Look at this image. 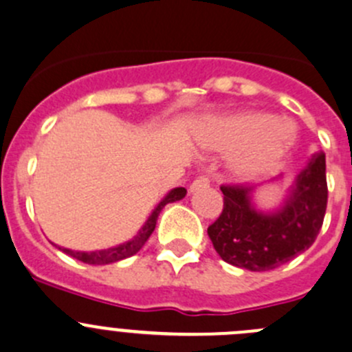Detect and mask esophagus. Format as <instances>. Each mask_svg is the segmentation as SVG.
Segmentation results:
<instances>
[{
    "label": "esophagus",
    "mask_w": 352,
    "mask_h": 352,
    "mask_svg": "<svg viewBox=\"0 0 352 352\" xmlns=\"http://www.w3.org/2000/svg\"><path fill=\"white\" fill-rule=\"evenodd\" d=\"M210 186V179L206 175H199L192 184H190V192H196V190L206 189Z\"/></svg>",
    "instance_id": "obj_1"
}]
</instances>
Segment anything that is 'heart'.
<instances>
[{
    "label": "heart",
    "mask_w": 352,
    "mask_h": 352,
    "mask_svg": "<svg viewBox=\"0 0 352 352\" xmlns=\"http://www.w3.org/2000/svg\"><path fill=\"white\" fill-rule=\"evenodd\" d=\"M196 138L204 149L234 151L232 170L241 179H251L272 168L287 153L294 141V127L274 115L242 111L210 118Z\"/></svg>",
    "instance_id": "b5f03b06"
}]
</instances>
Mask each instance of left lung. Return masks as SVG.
Masks as SVG:
<instances>
[{
  "label": "left lung",
  "mask_w": 352,
  "mask_h": 352,
  "mask_svg": "<svg viewBox=\"0 0 352 352\" xmlns=\"http://www.w3.org/2000/svg\"><path fill=\"white\" fill-rule=\"evenodd\" d=\"M223 210L208 227L213 248L223 261L251 272L282 267L311 248L327 211L325 155L315 153L299 173L284 206L261 213L251 204L252 187L221 186Z\"/></svg>",
  "instance_id": "1"
}]
</instances>
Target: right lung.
<instances>
[{
	"label": "right lung",
	"mask_w": 352,
	"mask_h": 352,
	"mask_svg": "<svg viewBox=\"0 0 352 352\" xmlns=\"http://www.w3.org/2000/svg\"><path fill=\"white\" fill-rule=\"evenodd\" d=\"M186 192L187 190L184 189V187H177V189L170 190V192L163 197L162 203H160L158 206L153 210V213L149 214V218H148V221L144 223V227L139 230V234L135 235L132 241L124 242V244H120V245H115V248L103 249V251H93V252L72 251V249H67V248H60V249L63 252H67L68 256H72V258L78 259V261H82V263H87V265H110V263L120 261V259L129 258V256H134L135 252H138L139 249L146 244V241L149 239V235L153 234V230H155V227H156V220H158L160 211L165 208V204L182 199V197L186 196Z\"/></svg>",
	"instance_id": "add662e5"
}]
</instances>
